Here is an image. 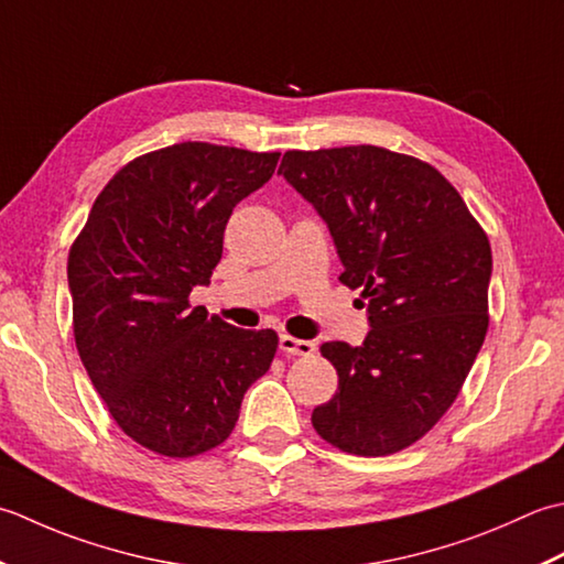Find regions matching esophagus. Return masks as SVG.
Here are the masks:
<instances>
[{
  "mask_svg": "<svg viewBox=\"0 0 564 564\" xmlns=\"http://www.w3.org/2000/svg\"><path fill=\"white\" fill-rule=\"evenodd\" d=\"M280 350L282 352H290V355H314L316 343L294 338V336H290V333H282V336H280Z\"/></svg>",
  "mask_w": 564,
  "mask_h": 564,
  "instance_id": "obj_1",
  "label": "esophagus"
}]
</instances>
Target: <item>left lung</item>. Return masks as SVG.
<instances>
[{"mask_svg":"<svg viewBox=\"0 0 564 564\" xmlns=\"http://www.w3.org/2000/svg\"><path fill=\"white\" fill-rule=\"evenodd\" d=\"M280 172L328 224L338 280L367 299L372 326L358 348L321 346L338 392L314 429L350 455L404 451L453 406L485 343V228L438 170L387 148L286 151Z\"/></svg>","mask_w":564,"mask_h":564,"instance_id":"obj_1","label":"left lung"}]
</instances>
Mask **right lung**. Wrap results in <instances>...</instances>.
I'll return each mask as SVG.
<instances>
[{
  "label": "right lung",
  "mask_w": 564,
  "mask_h": 564,
  "mask_svg": "<svg viewBox=\"0 0 564 564\" xmlns=\"http://www.w3.org/2000/svg\"><path fill=\"white\" fill-rule=\"evenodd\" d=\"M278 160L202 141L138 155L99 192L70 246L79 360L119 429L158 455L221 445L278 352L272 328L228 326L189 304L221 260L234 206Z\"/></svg>",
  "instance_id": "1"
}]
</instances>
